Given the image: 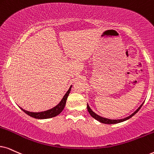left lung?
<instances>
[{
    "mask_svg": "<svg viewBox=\"0 0 154 154\" xmlns=\"http://www.w3.org/2000/svg\"><path fill=\"white\" fill-rule=\"evenodd\" d=\"M143 104H142L141 106H139V108L137 109V110L134 112L133 114H131L129 116H127V117L124 118V119H106V118H104V117H102V116L97 115V114H95V113L93 112L92 110L91 109V108L89 107V106L88 104H87V110H88V112L89 113V114L92 116L93 118H94L95 119L99 121V122H100L101 123H104V124H118V123H120V122H124V121L129 119H130L131 117H132L134 114H136L137 113L139 112V110L141 109V107L142 106V105H143Z\"/></svg>",
    "mask_w": 154,
    "mask_h": 154,
    "instance_id": "obj_1",
    "label": "left lung"
}]
</instances>
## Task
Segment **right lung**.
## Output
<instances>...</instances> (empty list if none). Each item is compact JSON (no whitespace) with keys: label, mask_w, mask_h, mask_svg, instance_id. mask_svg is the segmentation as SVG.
<instances>
[{"label":"right lung","mask_w":154,"mask_h":154,"mask_svg":"<svg viewBox=\"0 0 154 154\" xmlns=\"http://www.w3.org/2000/svg\"><path fill=\"white\" fill-rule=\"evenodd\" d=\"M72 86L69 87V89H68L67 93L65 94V96L63 97V98L62 99V100L60 101V102L58 104L57 106H55L54 107L50 109L49 110L45 111V112H28V111H26L23 109L20 108L23 112H24L25 114H27L31 117H33L35 119H50L52 117H54V116H57L58 114H60V113L63 112V110L65 108V106L66 104V101H67V99L68 96H69V92H70Z\"/></svg>","instance_id":"obj_1"}]
</instances>
